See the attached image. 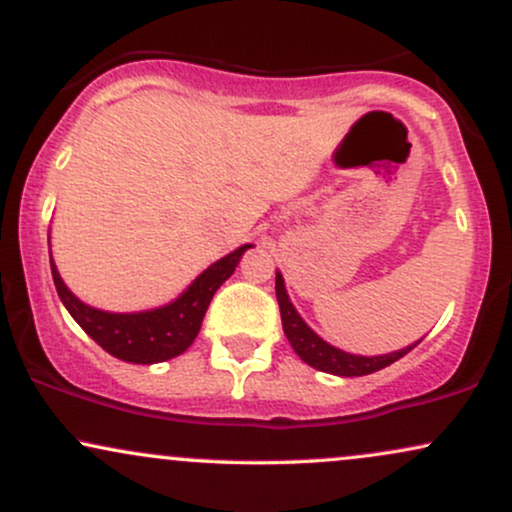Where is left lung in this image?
Here are the masks:
<instances>
[{
	"instance_id": "1",
	"label": "left lung",
	"mask_w": 512,
	"mask_h": 512,
	"mask_svg": "<svg viewBox=\"0 0 512 512\" xmlns=\"http://www.w3.org/2000/svg\"><path fill=\"white\" fill-rule=\"evenodd\" d=\"M276 301H279V310H281V325H284L286 339H289L293 351L301 356V361L308 363L322 373H332V375H342V378H354V375H368L375 373V370L390 366L402 358L404 354H409L414 346H407V349L392 351V354H383V356H356V354H346L342 349H334L332 344H327L325 339H320L317 334L310 330L308 325L303 322V317L296 313L293 303L289 301V293L284 289V279L281 274H276Z\"/></svg>"
}]
</instances>
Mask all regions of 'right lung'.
<instances>
[{"mask_svg":"<svg viewBox=\"0 0 512 512\" xmlns=\"http://www.w3.org/2000/svg\"><path fill=\"white\" fill-rule=\"evenodd\" d=\"M248 248L252 245H243V248L233 250L231 255L211 264L207 272L199 274L173 303L156 310H144V313H105V310L91 308L64 286L52 260L50 269L64 308L69 310V315L79 322L81 330L93 342L120 361L149 366V363H161L180 356L187 346L195 342L216 289L236 272L240 257Z\"/></svg>","mask_w":512,"mask_h":512,"instance_id":"1","label":"right lung"}]
</instances>
